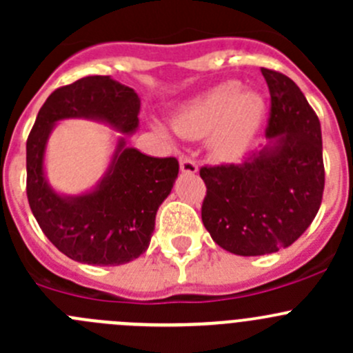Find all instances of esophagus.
Masks as SVG:
<instances>
[{
    "mask_svg": "<svg viewBox=\"0 0 353 353\" xmlns=\"http://www.w3.org/2000/svg\"><path fill=\"white\" fill-rule=\"evenodd\" d=\"M181 170H183L184 174H196L198 172V163L194 162V160L191 159H181Z\"/></svg>",
    "mask_w": 353,
    "mask_h": 353,
    "instance_id": "obj_1",
    "label": "esophagus"
}]
</instances>
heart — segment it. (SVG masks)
Instances as JSON below:
<instances>
[{
	"label": "heart",
	"instance_id": "obj_1",
	"mask_svg": "<svg viewBox=\"0 0 353 353\" xmlns=\"http://www.w3.org/2000/svg\"><path fill=\"white\" fill-rule=\"evenodd\" d=\"M265 116V99L256 92H243L239 81L230 80L181 105L172 126L184 138L208 134L210 152L229 160L248 150ZM157 130L167 133L162 124H157Z\"/></svg>",
	"mask_w": 353,
	"mask_h": 353
}]
</instances>
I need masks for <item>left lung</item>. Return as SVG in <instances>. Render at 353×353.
I'll use <instances>...</instances> for the list:
<instances>
[{
	"mask_svg": "<svg viewBox=\"0 0 353 353\" xmlns=\"http://www.w3.org/2000/svg\"><path fill=\"white\" fill-rule=\"evenodd\" d=\"M272 95L261 150L243 163L201 167L206 184L201 220L212 239L239 256L288 248L305 232L325 190L321 124L301 88L261 68Z\"/></svg>",
	"mask_w": 353,
	"mask_h": 353,
	"instance_id": "8db88e82",
	"label": "left lung"
}]
</instances>
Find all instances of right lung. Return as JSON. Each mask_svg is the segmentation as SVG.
<instances>
[{
	"label": "right lung",
	"mask_w": 353,
	"mask_h": 353,
	"mask_svg": "<svg viewBox=\"0 0 353 353\" xmlns=\"http://www.w3.org/2000/svg\"><path fill=\"white\" fill-rule=\"evenodd\" d=\"M140 97L110 77H85L52 92L27 140V198L49 241L68 258L87 265L116 266L143 254L155 215L179 174L174 157L157 159L126 145L138 130ZM63 119H90L123 132L108 170L81 195L58 194L45 176V148Z\"/></svg>",
	"instance_id": "obj_1"
}]
</instances>
